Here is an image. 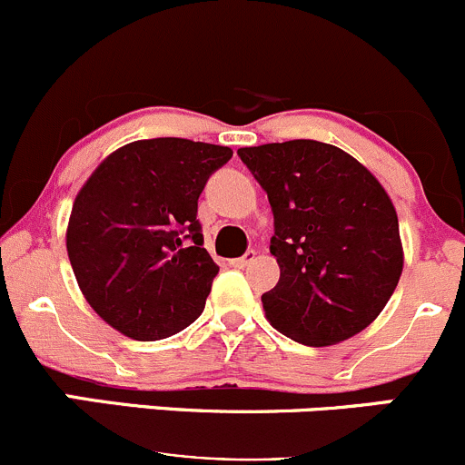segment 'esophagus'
Segmentation results:
<instances>
[{"label": "esophagus", "mask_w": 465, "mask_h": 465, "mask_svg": "<svg viewBox=\"0 0 465 465\" xmlns=\"http://www.w3.org/2000/svg\"><path fill=\"white\" fill-rule=\"evenodd\" d=\"M252 262H255V251H248L246 255L234 257V260H231V264H232L234 268H246V266H251Z\"/></svg>", "instance_id": "esophagus-1"}]
</instances>
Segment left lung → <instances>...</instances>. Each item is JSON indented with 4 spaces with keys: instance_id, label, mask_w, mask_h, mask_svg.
I'll use <instances>...</instances> for the list:
<instances>
[{
    "instance_id": "left-lung-1",
    "label": "left lung",
    "mask_w": 465,
    "mask_h": 465,
    "mask_svg": "<svg viewBox=\"0 0 465 465\" xmlns=\"http://www.w3.org/2000/svg\"><path fill=\"white\" fill-rule=\"evenodd\" d=\"M275 219L271 255L280 282L262 295L280 333L309 347L370 327L403 272L394 203L351 154L320 141L242 147Z\"/></svg>"
}]
</instances>
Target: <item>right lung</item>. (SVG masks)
I'll use <instances>...</instances> for the list:
<instances>
[{"label":"right lung","mask_w":465,"mask_h":465,"mask_svg":"<svg viewBox=\"0 0 465 465\" xmlns=\"http://www.w3.org/2000/svg\"><path fill=\"white\" fill-rule=\"evenodd\" d=\"M231 156L188 138L134 141L80 188L66 252L84 300L123 336H174L201 315L219 266L203 248L197 203Z\"/></svg>","instance_id":"right-lung-1"}]
</instances>
